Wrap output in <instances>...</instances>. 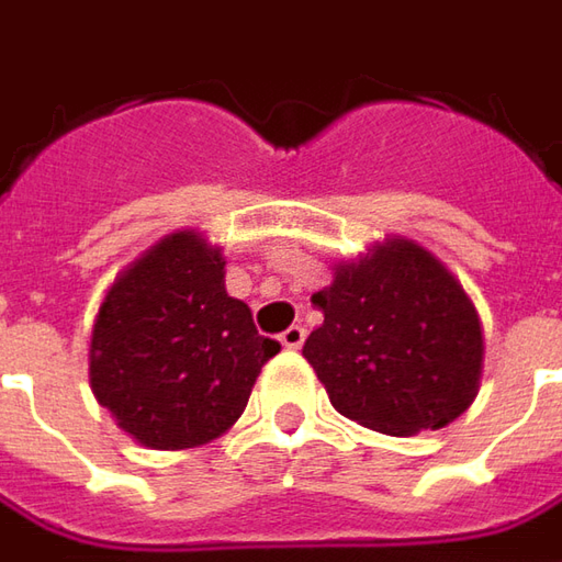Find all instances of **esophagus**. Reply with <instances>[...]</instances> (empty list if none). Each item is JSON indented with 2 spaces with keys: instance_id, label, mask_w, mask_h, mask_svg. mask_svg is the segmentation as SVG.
<instances>
[{
  "instance_id": "obj_1",
  "label": "esophagus",
  "mask_w": 562,
  "mask_h": 562,
  "mask_svg": "<svg viewBox=\"0 0 562 562\" xmlns=\"http://www.w3.org/2000/svg\"><path fill=\"white\" fill-rule=\"evenodd\" d=\"M304 335H307V331L301 329V326H289V329L280 335L282 347H285V350H297V347L304 345Z\"/></svg>"
}]
</instances>
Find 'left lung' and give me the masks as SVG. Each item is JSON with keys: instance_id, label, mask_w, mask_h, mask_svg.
<instances>
[{"instance_id": "left-lung-1", "label": "left lung", "mask_w": 562, "mask_h": 562, "mask_svg": "<svg viewBox=\"0 0 562 562\" xmlns=\"http://www.w3.org/2000/svg\"><path fill=\"white\" fill-rule=\"evenodd\" d=\"M313 304L323 326L304 341V360L350 422L412 437L456 422L476 400L486 357L480 313L415 239L384 236L357 261H338Z\"/></svg>"}]
</instances>
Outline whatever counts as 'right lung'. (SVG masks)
I'll return each mask as SVG.
<instances>
[{
    "label": "right lung",
    "mask_w": 562,
    "mask_h": 562,
    "mask_svg": "<svg viewBox=\"0 0 562 562\" xmlns=\"http://www.w3.org/2000/svg\"><path fill=\"white\" fill-rule=\"evenodd\" d=\"M224 251L175 231L116 273L89 341V384L113 422L147 449H193L246 412L280 341L258 335L224 289Z\"/></svg>",
    "instance_id": "right-lung-1"
}]
</instances>
